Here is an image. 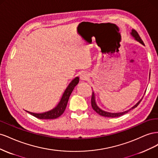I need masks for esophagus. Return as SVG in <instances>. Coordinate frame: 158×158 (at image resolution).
<instances>
[{"mask_svg":"<svg viewBox=\"0 0 158 158\" xmlns=\"http://www.w3.org/2000/svg\"><path fill=\"white\" fill-rule=\"evenodd\" d=\"M80 79L82 80H88V78H89V75L87 73H85V72H84V73H82V74H80Z\"/></svg>","mask_w":158,"mask_h":158,"instance_id":"esophagus-1","label":"esophagus"}]
</instances>
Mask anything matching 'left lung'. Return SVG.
<instances>
[{"label":"left lung","mask_w":158,"mask_h":158,"mask_svg":"<svg viewBox=\"0 0 158 158\" xmlns=\"http://www.w3.org/2000/svg\"><path fill=\"white\" fill-rule=\"evenodd\" d=\"M131 34L135 38V40H137L138 41H139L140 44H142V45H144V42H143V41L142 40V39L140 38L139 34H138V32L135 30H132V32H131ZM142 101V99L140 100L139 102H138L135 106L132 107L131 109L128 110V111H126L125 112H122V113H109V112H106V111H103V110H102L101 109H99L98 106L96 105V103H95V97H94V92L92 93V99H91V103H92V107L93 108V109L94 110V111L96 112L97 113H98L99 115H102L103 117H120L121 115H123L124 114H126L127 113H128L130 110L134 109L138 105H139V103H140V102Z\"/></svg>","instance_id":"obj_1"}]
</instances>
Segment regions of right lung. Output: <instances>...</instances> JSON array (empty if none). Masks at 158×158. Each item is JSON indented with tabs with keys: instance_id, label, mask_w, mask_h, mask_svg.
<instances>
[{
	"instance_id": "right-lung-1",
	"label": "right lung",
	"mask_w": 158,
	"mask_h": 158,
	"mask_svg": "<svg viewBox=\"0 0 158 158\" xmlns=\"http://www.w3.org/2000/svg\"><path fill=\"white\" fill-rule=\"evenodd\" d=\"M79 82V78L78 77H76L74 78L69 85L67 88L64 91V93L61 98L60 102H59V105L57 106L55 109H53L51 111H47L44 113H33L29 111H27L33 116L35 117L36 118H40V119H54L59 117L62 114L64 113L65 111V109L67 106V103L69 102V99L70 95L74 89V87L77 85Z\"/></svg>"
}]
</instances>
